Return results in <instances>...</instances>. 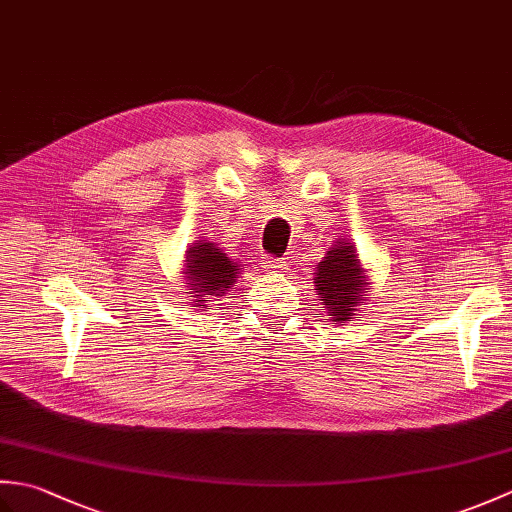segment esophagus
I'll return each mask as SVG.
<instances>
[{"label": "esophagus", "instance_id": "34e87169", "mask_svg": "<svg viewBox=\"0 0 512 512\" xmlns=\"http://www.w3.org/2000/svg\"><path fill=\"white\" fill-rule=\"evenodd\" d=\"M264 266L270 270V273H286L288 270L286 259H277V257H266Z\"/></svg>", "mask_w": 512, "mask_h": 512}]
</instances>
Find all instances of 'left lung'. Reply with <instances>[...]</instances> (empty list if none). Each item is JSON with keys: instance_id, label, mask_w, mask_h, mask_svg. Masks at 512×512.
Segmentation results:
<instances>
[{"instance_id": "1", "label": "left lung", "mask_w": 512, "mask_h": 512, "mask_svg": "<svg viewBox=\"0 0 512 512\" xmlns=\"http://www.w3.org/2000/svg\"><path fill=\"white\" fill-rule=\"evenodd\" d=\"M314 292L328 314V321L345 325L356 319L358 308L365 306L372 292L367 270L358 259V250L350 239H336L325 250V257L314 270Z\"/></svg>"}]
</instances>
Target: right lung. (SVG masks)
<instances>
[{
    "label": "right lung",
    "instance_id": "1",
    "mask_svg": "<svg viewBox=\"0 0 512 512\" xmlns=\"http://www.w3.org/2000/svg\"><path fill=\"white\" fill-rule=\"evenodd\" d=\"M180 273L187 281L189 306L211 310V306H215L213 301L224 299L244 270L242 264L228 257L220 246L209 239H198L184 255Z\"/></svg>",
    "mask_w": 512,
    "mask_h": 512
}]
</instances>
